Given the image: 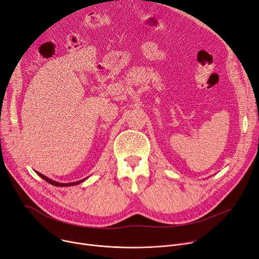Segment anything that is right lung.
<instances>
[{
    "label": "right lung",
    "mask_w": 259,
    "mask_h": 259,
    "mask_svg": "<svg viewBox=\"0 0 259 259\" xmlns=\"http://www.w3.org/2000/svg\"><path fill=\"white\" fill-rule=\"evenodd\" d=\"M37 173V175L39 176V177H41L42 179H45L47 182H49L50 184H52V185H55V186H71V185H76V184H79V183H81V182H83L85 179H82V180H79V181H77V182H72V183H60V182H56V181H54V180H52V179H50V178H48V177H46L45 175H42V174H40V173H38V171H36Z\"/></svg>",
    "instance_id": "add662e5"
}]
</instances>
